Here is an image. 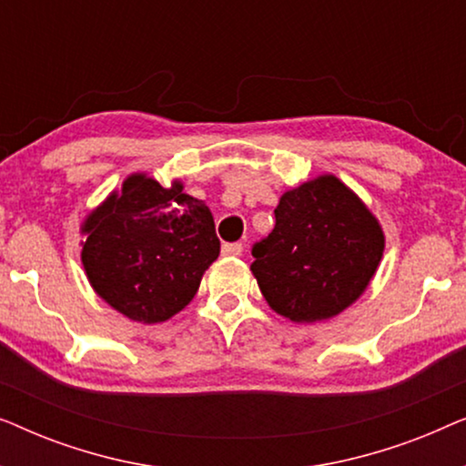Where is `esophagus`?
Listing matches in <instances>:
<instances>
[{
	"mask_svg": "<svg viewBox=\"0 0 466 466\" xmlns=\"http://www.w3.org/2000/svg\"><path fill=\"white\" fill-rule=\"evenodd\" d=\"M241 252H244V246L238 244V241L235 244H222V254L225 257H239Z\"/></svg>",
	"mask_w": 466,
	"mask_h": 466,
	"instance_id": "34e87169",
	"label": "esophagus"
}]
</instances>
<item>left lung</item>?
I'll list each match as a JSON object with an SVG mask.
<instances>
[{"mask_svg": "<svg viewBox=\"0 0 466 466\" xmlns=\"http://www.w3.org/2000/svg\"><path fill=\"white\" fill-rule=\"evenodd\" d=\"M273 214L276 227L252 246L250 265L265 301L292 322L341 314L378 271V218L330 174L286 190Z\"/></svg>", "mask_w": 466, "mask_h": 466, "instance_id": "8db88e82", "label": "left lung"}]
</instances>
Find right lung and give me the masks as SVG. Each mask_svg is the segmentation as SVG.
Here are the masks:
<instances>
[{
	"label": "right lung",
	"mask_w": 466,
	"mask_h": 466,
	"mask_svg": "<svg viewBox=\"0 0 466 466\" xmlns=\"http://www.w3.org/2000/svg\"><path fill=\"white\" fill-rule=\"evenodd\" d=\"M176 180L131 174L82 222V265L93 290L129 320L165 322L187 308L218 258L214 216Z\"/></svg>",
	"instance_id": "1"
}]
</instances>
